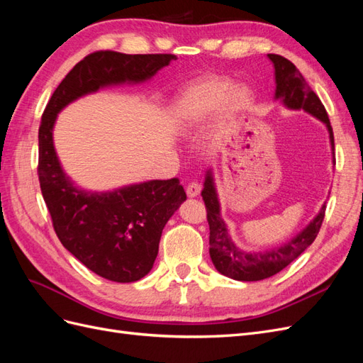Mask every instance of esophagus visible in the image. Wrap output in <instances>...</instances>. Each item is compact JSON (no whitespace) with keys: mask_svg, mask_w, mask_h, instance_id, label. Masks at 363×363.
<instances>
[{"mask_svg":"<svg viewBox=\"0 0 363 363\" xmlns=\"http://www.w3.org/2000/svg\"><path fill=\"white\" fill-rule=\"evenodd\" d=\"M201 192V186L199 182H191L188 186H186V194H188L189 199H194Z\"/></svg>","mask_w":363,"mask_h":363,"instance_id":"34e87169","label":"esophagus"}]
</instances>
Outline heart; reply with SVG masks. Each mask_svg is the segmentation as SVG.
Returning <instances> with one entry per match:
<instances>
[{"instance_id":"b5f03b06","label":"heart","mask_w":363,"mask_h":363,"mask_svg":"<svg viewBox=\"0 0 363 363\" xmlns=\"http://www.w3.org/2000/svg\"><path fill=\"white\" fill-rule=\"evenodd\" d=\"M230 92V83L221 79H211L196 84L186 92L180 101V123L192 125L199 121L212 116ZM232 112H239L248 104V94L244 91H233L227 100Z\"/></svg>"}]
</instances>
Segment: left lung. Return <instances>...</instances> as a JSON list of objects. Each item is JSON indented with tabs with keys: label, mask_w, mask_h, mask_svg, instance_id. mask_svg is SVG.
Wrapping results in <instances>:
<instances>
[{
	"label": "left lung",
	"mask_w": 363,
	"mask_h": 363,
	"mask_svg": "<svg viewBox=\"0 0 363 363\" xmlns=\"http://www.w3.org/2000/svg\"><path fill=\"white\" fill-rule=\"evenodd\" d=\"M268 57L274 63V69H276V98L281 100L283 104L289 108H295V111L303 108V111L323 121L327 125L328 135H330V144L335 155L333 128L320 98L311 89V86L307 84L301 72L296 69L291 60L279 56V54H268ZM201 196L207 211L208 230H211V236H208L211 259L215 268L223 276L239 281L263 280L286 268L313 242L320 233L325 215L324 204L320 213L313 218V221L301 233L288 240L286 244L262 252H244L232 242L227 233L225 223L219 213V203L211 171L206 175Z\"/></svg>",
	"instance_id": "left-lung-1"
}]
</instances>
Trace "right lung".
Wrapping results in <instances>:
<instances>
[{
  "instance_id": "add662e5",
  "label": "right lung",
  "mask_w": 363,
  "mask_h": 363,
  "mask_svg": "<svg viewBox=\"0 0 363 363\" xmlns=\"http://www.w3.org/2000/svg\"><path fill=\"white\" fill-rule=\"evenodd\" d=\"M174 54H87L51 95L39 127L38 175L54 232L62 245L100 277L131 283L151 271L162 230L186 200L179 179L151 180L113 192H84L65 175L52 144L57 113L82 95L108 84L144 82L168 67Z\"/></svg>"
}]
</instances>
